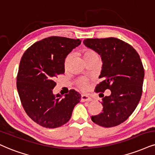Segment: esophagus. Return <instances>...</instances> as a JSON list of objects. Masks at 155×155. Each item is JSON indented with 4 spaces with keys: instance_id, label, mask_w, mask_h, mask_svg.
<instances>
[{
    "instance_id": "esophagus-1",
    "label": "esophagus",
    "mask_w": 155,
    "mask_h": 155,
    "mask_svg": "<svg viewBox=\"0 0 155 155\" xmlns=\"http://www.w3.org/2000/svg\"><path fill=\"white\" fill-rule=\"evenodd\" d=\"M92 101V98L88 96L87 95L83 94L81 95V101L82 102H85V101Z\"/></svg>"
}]
</instances>
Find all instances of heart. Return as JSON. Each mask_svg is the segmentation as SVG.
<instances>
[{"label":"heart","instance_id":"obj_1","mask_svg":"<svg viewBox=\"0 0 155 155\" xmlns=\"http://www.w3.org/2000/svg\"><path fill=\"white\" fill-rule=\"evenodd\" d=\"M83 58L84 60H87V59L91 58V57H98V54H97L96 51H95L94 50L91 49H88V48H85L83 50ZM70 60V55H68V57H66L65 60V64H68L69 61ZM77 85L78 86L80 87L81 90H85L87 87V80L85 79V78H80L78 79L77 82Z\"/></svg>","mask_w":155,"mask_h":155}]
</instances>
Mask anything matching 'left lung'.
Returning a JSON list of instances; mask_svg holds the SVG:
<instances>
[{
  "label": "left lung",
  "mask_w": 155,
  "mask_h": 155,
  "mask_svg": "<svg viewBox=\"0 0 155 155\" xmlns=\"http://www.w3.org/2000/svg\"><path fill=\"white\" fill-rule=\"evenodd\" d=\"M83 43L98 53L103 61L99 76L102 81L95 89L103 97V110L91 119L103 127H116L132 114L142 97L144 77L142 60L132 46L117 38L86 39ZM107 89L112 94L104 97L102 93Z\"/></svg>",
  "instance_id": "8db88e82"
}]
</instances>
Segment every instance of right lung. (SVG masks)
<instances>
[{"label":"right lung","mask_w":155,"mask_h":155,"mask_svg":"<svg viewBox=\"0 0 155 155\" xmlns=\"http://www.w3.org/2000/svg\"><path fill=\"white\" fill-rule=\"evenodd\" d=\"M81 43L79 39L50 37L34 43L23 54L16 78L19 98L27 115L41 127L64 125L81 101L74 90L64 98L52 92L57 75L64 73L66 57Z\"/></svg>","instance_id":"add662e5"}]
</instances>
